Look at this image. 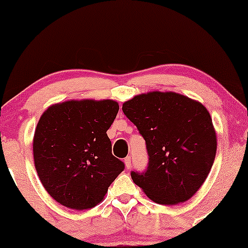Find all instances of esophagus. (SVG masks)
I'll return each instance as SVG.
<instances>
[{"label":"esophagus","instance_id":"esophagus-1","mask_svg":"<svg viewBox=\"0 0 248 248\" xmlns=\"http://www.w3.org/2000/svg\"><path fill=\"white\" fill-rule=\"evenodd\" d=\"M124 162H125V167H126L127 169H130L132 167V160L130 157H126L124 159Z\"/></svg>","mask_w":248,"mask_h":248}]
</instances>
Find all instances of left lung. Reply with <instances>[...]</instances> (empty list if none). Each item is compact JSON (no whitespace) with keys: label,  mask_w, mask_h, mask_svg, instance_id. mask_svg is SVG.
Masks as SVG:
<instances>
[{"label":"left lung","mask_w":248,"mask_h":248,"mask_svg":"<svg viewBox=\"0 0 248 248\" xmlns=\"http://www.w3.org/2000/svg\"><path fill=\"white\" fill-rule=\"evenodd\" d=\"M123 113L147 145L148 167L131 177L149 199L174 205L192 198L208 177L217 152L216 131L202 104L176 93L139 94Z\"/></svg>","instance_id":"left-lung-1"}]
</instances>
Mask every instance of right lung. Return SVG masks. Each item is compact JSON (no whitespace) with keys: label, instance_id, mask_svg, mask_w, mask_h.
Instances as JSON below:
<instances>
[{"label":"right lung","instance_id":"right-lung-1","mask_svg":"<svg viewBox=\"0 0 248 248\" xmlns=\"http://www.w3.org/2000/svg\"><path fill=\"white\" fill-rule=\"evenodd\" d=\"M116 101L70 100L42 115L33 137L35 167L48 194L66 208L87 210L103 201L124 162L111 154L107 130Z\"/></svg>","mask_w":248,"mask_h":248}]
</instances>
